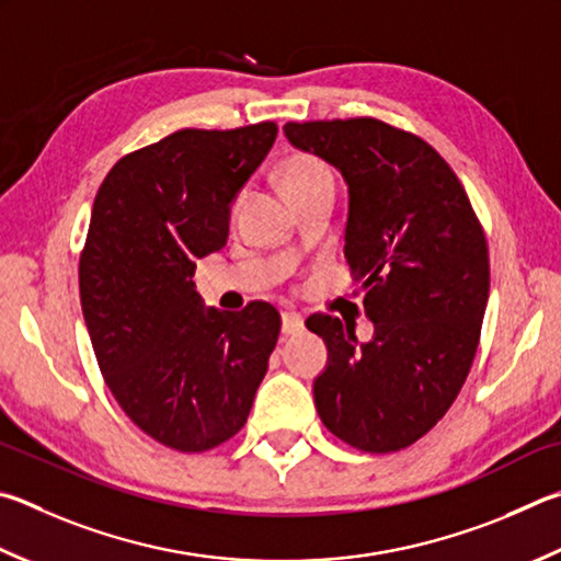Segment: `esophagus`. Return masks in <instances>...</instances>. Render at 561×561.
Returning <instances> with one entry per match:
<instances>
[{
  "instance_id": "esophagus-1",
  "label": "esophagus",
  "mask_w": 561,
  "mask_h": 561,
  "mask_svg": "<svg viewBox=\"0 0 561 561\" xmlns=\"http://www.w3.org/2000/svg\"><path fill=\"white\" fill-rule=\"evenodd\" d=\"M304 329V316L297 311H284L282 313V333L294 335Z\"/></svg>"
}]
</instances>
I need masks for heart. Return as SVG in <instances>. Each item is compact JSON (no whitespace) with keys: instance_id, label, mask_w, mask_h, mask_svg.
<instances>
[{"instance_id":"heart-1","label":"heart","mask_w":561,"mask_h":561,"mask_svg":"<svg viewBox=\"0 0 561 561\" xmlns=\"http://www.w3.org/2000/svg\"><path fill=\"white\" fill-rule=\"evenodd\" d=\"M282 183L284 191L297 193L304 188L319 186V183H333L329 169H325L319 159L311 154H291L282 164Z\"/></svg>"}]
</instances>
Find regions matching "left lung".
Masks as SVG:
<instances>
[{"instance_id":"8db88e82","label":"left lung","mask_w":561,"mask_h":561,"mask_svg":"<svg viewBox=\"0 0 561 561\" xmlns=\"http://www.w3.org/2000/svg\"><path fill=\"white\" fill-rule=\"evenodd\" d=\"M291 147L329 161L348 186L345 260L375 333L307 319L329 363L313 380L325 430L390 454L432 430L461 392L491 287L488 245L461 181L424 139L373 117L287 122Z\"/></svg>"}]
</instances>
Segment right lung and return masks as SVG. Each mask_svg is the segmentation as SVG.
<instances>
[{"instance_id": "obj_1", "label": "right lung", "mask_w": 561, "mask_h": 561, "mask_svg": "<svg viewBox=\"0 0 561 561\" xmlns=\"http://www.w3.org/2000/svg\"><path fill=\"white\" fill-rule=\"evenodd\" d=\"M277 125L179 129L122 157L100 186L80 304L100 373L131 422L196 454L236 436L277 345L279 311L206 309L196 262L228 242L230 206Z\"/></svg>"}]
</instances>
